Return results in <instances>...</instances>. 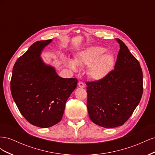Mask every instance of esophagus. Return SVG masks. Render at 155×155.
<instances>
[{"label": "esophagus", "mask_w": 155, "mask_h": 155, "mask_svg": "<svg viewBox=\"0 0 155 155\" xmlns=\"http://www.w3.org/2000/svg\"><path fill=\"white\" fill-rule=\"evenodd\" d=\"M78 86L80 87V88H84V87H85V85H84V83L81 82V81H79L78 83Z\"/></svg>", "instance_id": "obj_1"}]
</instances>
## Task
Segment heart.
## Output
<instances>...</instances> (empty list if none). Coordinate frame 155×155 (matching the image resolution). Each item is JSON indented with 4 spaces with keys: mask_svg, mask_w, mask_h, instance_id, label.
Returning a JSON list of instances; mask_svg holds the SVG:
<instances>
[{
    "mask_svg": "<svg viewBox=\"0 0 155 155\" xmlns=\"http://www.w3.org/2000/svg\"><path fill=\"white\" fill-rule=\"evenodd\" d=\"M106 49L100 46H92L81 52L75 59L79 65H91L89 74L94 79H100L107 76L114 66V58ZM69 67L76 70L77 67L73 61L68 62Z\"/></svg>",
    "mask_w": 155,
    "mask_h": 155,
    "instance_id": "obj_1",
    "label": "heart"
}]
</instances>
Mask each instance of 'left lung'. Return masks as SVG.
<instances>
[{"label":"left lung","mask_w":155,"mask_h":155,"mask_svg":"<svg viewBox=\"0 0 155 155\" xmlns=\"http://www.w3.org/2000/svg\"><path fill=\"white\" fill-rule=\"evenodd\" d=\"M114 69L98 80L86 82L87 109L94 123L105 128L124 125L143 94V73L137 59L122 41Z\"/></svg>","instance_id":"left-lung-1"}]
</instances>
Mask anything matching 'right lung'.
Masks as SVG:
<instances>
[{
	"label": "right lung",
	"mask_w": 155,
	"mask_h": 155,
	"mask_svg": "<svg viewBox=\"0 0 155 155\" xmlns=\"http://www.w3.org/2000/svg\"><path fill=\"white\" fill-rule=\"evenodd\" d=\"M51 39L37 41L18 58L10 81L12 95L21 114L33 125L47 128L61 120L65 104L78 79L62 78L40 54Z\"/></svg>",
	"instance_id": "1"
}]
</instances>
